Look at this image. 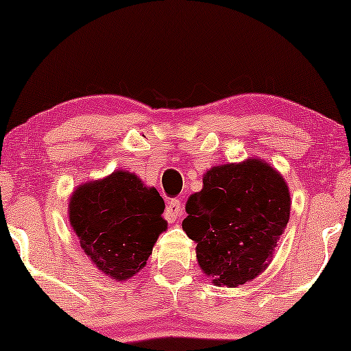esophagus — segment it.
Here are the masks:
<instances>
[{
  "label": "esophagus",
  "mask_w": 351,
  "mask_h": 351,
  "mask_svg": "<svg viewBox=\"0 0 351 351\" xmlns=\"http://www.w3.org/2000/svg\"><path fill=\"white\" fill-rule=\"evenodd\" d=\"M181 215H183V204H181V201L171 199L170 203L167 204V209H165V216H167V219L170 221V223H175Z\"/></svg>",
  "instance_id": "esophagus-1"
}]
</instances>
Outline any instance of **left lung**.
Returning <instances> with one entry per match:
<instances>
[{
  "mask_svg": "<svg viewBox=\"0 0 351 351\" xmlns=\"http://www.w3.org/2000/svg\"><path fill=\"white\" fill-rule=\"evenodd\" d=\"M183 231L196 243L201 271L217 287L263 274L291 217L284 176L261 158L217 165L186 201Z\"/></svg>",
  "mask_w": 351,
  "mask_h": 351,
  "instance_id": "8db88e82",
  "label": "left lung"
}]
</instances>
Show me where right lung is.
<instances>
[{"mask_svg":"<svg viewBox=\"0 0 351 351\" xmlns=\"http://www.w3.org/2000/svg\"><path fill=\"white\" fill-rule=\"evenodd\" d=\"M165 201L135 173L117 170L86 181L69 199V223L88 261L114 280H127L147 265L167 231Z\"/></svg>","mask_w":351,"mask_h":351,"instance_id":"right-lung-1","label":"right lung"}]
</instances>
